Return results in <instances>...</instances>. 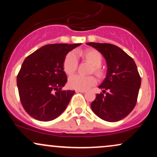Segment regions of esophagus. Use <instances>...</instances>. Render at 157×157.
<instances>
[{"label":"esophagus","mask_w":157,"mask_h":157,"mask_svg":"<svg viewBox=\"0 0 157 157\" xmlns=\"http://www.w3.org/2000/svg\"><path fill=\"white\" fill-rule=\"evenodd\" d=\"M76 92H77V93H78V92H80V93H85V92H86V91H82V90H76Z\"/></svg>","instance_id":"obj_1"}]
</instances>
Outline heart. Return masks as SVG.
I'll use <instances>...</instances> for the list:
<instances>
[{
  "instance_id": "1",
  "label": "heart",
  "mask_w": 157,
  "mask_h": 157,
  "mask_svg": "<svg viewBox=\"0 0 157 157\" xmlns=\"http://www.w3.org/2000/svg\"><path fill=\"white\" fill-rule=\"evenodd\" d=\"M79 55H82L86 60L93 66L94 72L98 76L102 75V69L100 65L102 63V57L100 52L96 49H87L84 52H78ZM78 60L76 53L71 52L66 55L63 61V70L68 75H71L77 70ZM97 80L94 76H82L80 75H75L71 76L68 80V86L71 88L77 90L88 89L91 86L96 84Z\"/></svg>"
}]
</instances>
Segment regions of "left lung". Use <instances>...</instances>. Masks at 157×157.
Masks as SVG:
<instances>
[{
    "instance_id": "left-lung-1",
    "label": "left lung",
    "mask_w": 157,
    "mask_h": 157,
    "mask_svg": "<svg viewBox=\"0 0 157 157\" xmlns=\"http://www.w3.org/2000/svg\"><path fill=\"white\" fill-rule=\"evenodd\" d=\"M102 54L107 63L106 77L99 86L91 102L93 112L107 122H117L134 109L141 86V77L134 60L122 48L113 44L87 43Z\"/></svg>"
}]
</instances>
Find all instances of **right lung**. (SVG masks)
Returning a JSON list of instances; mask_svg holds the SVG:
<instances>
[{
	"label": "right lung",
	"instance_id": "obj_1",
	"mask_svg": "<svg viewBox=\"0 0 157 157\" xmlns=\"http://www.w3.org/2000/svg\"><path fill=\"white\" fill-rule=\"evenodd\" d=\"M81 44L42 46L23 61L17 86L23 109L40 121H51L66 110L75 91L62 90L67 82L65 57Z\"/></svg>",
	"mask_w": 157,
	"mask_h": 157
}]
</instances>
